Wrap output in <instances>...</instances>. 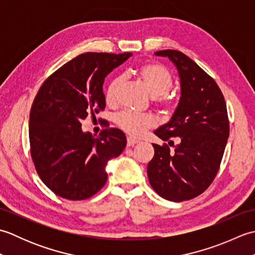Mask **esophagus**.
I'll return each instance as SVG.
<instances>
[{
  "instance_id": "34e87169",
  "label": "esophagus",
  "mask_w": 255,
  "mask_h": 255,
  "mask_svg": "<svg viewBox=\"0 0 255 255\" xmlns=\"http://www.w3.org/2000/svg\"><path fill=\"white\" fill-rule=\"evenodd\" d=\"M139 141L138 140L136 139V138H133V137H127V144L129 145V147H130V145H134L136 143H138Z\"/></svg>"
}]
</instances>
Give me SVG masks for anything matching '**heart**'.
<instances>
[{"mask_svg": "<svg viewBox=\"0 0 255 255\" xmlns=\"http://www.w3.org/2000/svg\"><path fill=\"white\" fill-rule=\"evenodd\" d=\"M138 75L142 81L145 89L153 96L156 106H159L162 112L169 114L173 111V101L167 94L174 79L170 70L159 63H145L138 69ZM124 82V75H117L107 85L105 100L110 105L115 104L117 101L118 91ZM114 122L125 132L133 136H138L144 132L147 129L154 126V119L148 114H141L133 111H123L114 116Z\"/></svg>", "mask_w": 255, "mask_h": 255, "instance_id": "heart-1", "label": "heart"}]
</instances>
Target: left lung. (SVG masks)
Segmentation results:
<instances>
[{
  "label": "left lung",
  "mask_w": 255,
  "mask_h": 255,
  "mask_svg": "<svg viewBox=\"0 0 255 255\" xmlns=\"http://www.w3.org/2000/svg\"><path fill=\"white\" fill-rule=\"evenodd\" d=\"M154 53L175 64L182 94L171 121L154 134L163 141L180 137V143L174 151L152 143L148 178L161 197L183 202L204 193L217 175L229 137L228 113L218 84L191 58L172 49Z\"/></svg>",
  "instance_id": "1"
}]
</instances>
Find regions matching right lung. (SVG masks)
Masks as SVG:
<instances>
[{"instance_id":"add662e5","label":"right lung","mask_w":255,"mask_h":255,"mask_svg":"<svg viewBox=\"0 0 255 255\" xmlns=\"http://www.w3.org/2000/svg\"><path fill=\"white\" fill-rule=\"evenodd\" d=\"M130 52H86L48 77L29 115L30 155L45 185L58 196L83 200L105 185V167L126 147L125 133L106 127L94 138L83 132L81 119L105 110L103 83Z\"/></svg>"}]
</instances>
